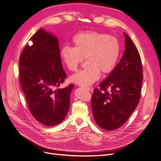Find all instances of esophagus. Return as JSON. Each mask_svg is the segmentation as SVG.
Here are the masks:
<instances>
[{
	"instance_id": "esophagus-1",
	"label": "esophagus",
	"mask_w": 161,
	"mask_h": 161,
	"mask_svg": "<svg viewBox=\"0 0 161 161\" xmlns=\"http://www.w3.org/2000/svg\"><path fill=\"white\" fill-rule=\"evenodd\" d=\"M86 90H87V91H89V92H90V91H92V88H90V87H84Z\"/></svg>"
}]
</instances>
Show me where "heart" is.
I'll return each instance as SVG.
<instances>
[{
    "instance_id": "obj_1",
    "label": "heart",
    "mask_w": 161,
    "mask_h": 161,
    "mask_svg": "<svg viewBox=\"0 0 161 161\" xmlns=\"http://www.w3.org/2000/svg\"><path fill=\"white\" fill-rule=\"evenodd\" d=\"M72 42L74 47L64 46L60 56L65 66L75 71L84 58L87 66L71 75L70 80L82 86H90L103 74L114 69L120 53L118 40L112 36L97 32H82L75 35Z\"/></svg>"
}]
</instances>
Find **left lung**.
<instances>
[{
  "label": "left lung",
  "mask_w": 161,
  "mask_h": 161,
  "mask_svg": "<svg viewBox=\"0 0 161 161\" xmlns=\"http://www.w3.org/2000/svg\"><path fill=\"white\" fill-rule=\"evenodd\" d=\"M125 50L109 75L95 89L92 109L97 125L106 130L122 126L137 106L143 75L141 56L133 41L124 33ZM110 88L111 92H107Z\"/></svg>",
  "instance_id": "8db88e82"
}]
</instances>
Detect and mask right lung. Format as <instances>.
I'll return each instance as SVG.
<instances>
[{
	"mask_svg": "<svg viewBox=\"0 0 161 161\" xmlns=\"http://www.w3.org/2000/svg\"><path fill=\"white\" fill-rule=\"evenodd\" d=\"M31 40L32 45H26L20 56V85L36 119L46 126H54L68 114L74 85L59 88L67 75L56 36L41 28Z\"/></svg>",
	"mask_w": 161,
	"mask_h": 161,
	"instance_id": "1",
	"label": "right lung"
}]
</instances>
